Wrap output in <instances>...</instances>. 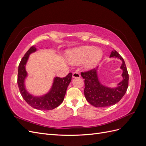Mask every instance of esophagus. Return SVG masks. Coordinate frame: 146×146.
Wrapping results in <instances>:
<instances>
[{"label": "esophagus", "instance_id": "1", "mask_svg": "<svg viewBox=\"0 0 146 146\" xmlns=\"http://www.w3.org/2000/svg\"><path fill=\"white\" fill-rule=\"evenodd\" d=\"M72 77L73 78H80V74L78 72H75L72 74Z\"/></svg>", "mask_w": 146, "mask_h": 146}]
</instances>
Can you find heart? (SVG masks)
<instances>
[{
  "label": "heart",
  "instance_id": "1",
  "mask_svg": "<svg viewBox=\"0 0 146 146\" xmlns=\"http://www.w3.org/2000/svg\"><path fill=\"white\" fill-rule=\"evenodd\" d=\"M103 52L100 48L93 46H82L74 48L68 52V58L70 62L78 64L84 62L87 69L95 67L102 58Z\"/></svg>",
  "mask_w": 146,
  "mask_h": 146
}]
</instances>
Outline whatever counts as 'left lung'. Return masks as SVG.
I'll use <instances>...</instances> for the list:
<instances>
[{"label": "left lung", "instance_id": "obj_1", "mask_svg": "<svg viewBox=\"0 0 146 146\" xmlns=\"http://www.w3.org/2000/svg\"><path fill=\"white\" fill-rule=\"evenodd\" d=\"M110 57H116L122 61L121 69L123 70V79L116 88H111L102 85L98 76V67L81 72L82 77L85 79V98L96 107H106L116 104L124 96L129 86V74L123 58L115 50L111 52Z\"/></svg>", "mask_w": 146, "mask_h": 146}]
</instances>
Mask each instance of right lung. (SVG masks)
<instances>
[{
	"label": "right lung",
	"instance_id": "add662e5",
	"mask_svg": "<svg viewBox=\"0 0 146 146\" xmlns=\"http://www.w3.org/2000/svg\"><path fill=\"white\" fill-rule=\"evenodd\" d=\"M36 51L35 46L31 47L22 58L18 67L17 85L21 96L31 107L39 110H50L56 108L63 102L69 84L71 81L72 74L69 73L66 77H55L49 92L42 96H33L27 91L25 86V79L27 76L25 65L29 55Z\"/></svg>",
	"mask_w": 146,
	"mask_h": 146
}]
</instances>
